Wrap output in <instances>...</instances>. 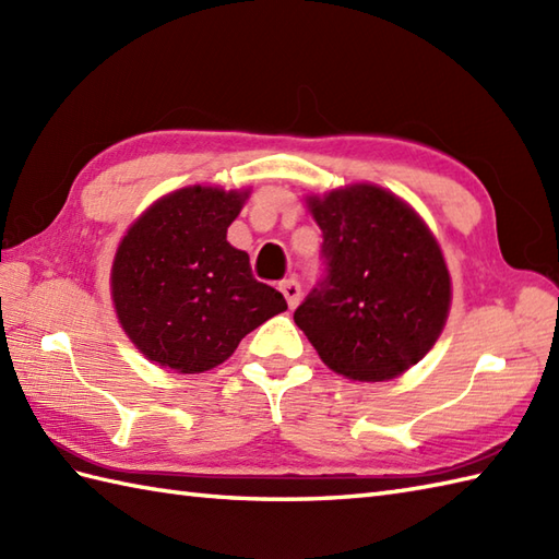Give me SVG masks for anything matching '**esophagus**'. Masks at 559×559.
<instances>
[{
  "label": "esophagus",
  "instance_id": "1",
  "mask_svg": "<svg viewBox=\"0 0 559 559\" xmlns=\"http://www.w3.org/2000/svg\"><path fill=\"white\" fill-rule=\"evenodd\" d=\"M278 290L283 293V298L288 300V307L293 310V307H298V302H300V295H302V290H300V283L295 281V278H288V281H283L281 286H278Z\"/></svg>",
  "mask_w": 559,
  "mask_h": 559
}]
</instances>
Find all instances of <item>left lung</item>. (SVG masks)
Listing matches in <instances>:
<instances>
[{
  "mask_svg": "<svg viewBox=\"0 0 559 559\" xmlns=\"http://www.w3.org/2000/svg\"><path fill=\"white\" fill-rule=\"evenodd\" d=\"M322 228L324 278L293 319L319 358L353 382H386L442 334L451 278L442 249L406 201L377 185L307 197Z\"/></svg>",
  "mask_w": 559,
  "mask_h": 559,
  "instance_id": "obj_1",
  "label": "left lung"
}]
</instances>
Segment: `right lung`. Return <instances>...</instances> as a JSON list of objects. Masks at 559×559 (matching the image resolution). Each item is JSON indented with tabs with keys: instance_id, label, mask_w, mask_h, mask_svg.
<instances>
[{
	"instance_id": "add662e5",
	"label": "right lung",
	"mask_w": 559,
	"mask_h": 559,
	"mask_svg": "<svg viewBox=\"0 0 559 559\" xmlns=\"http://www.w3.org/2000/svg\"><path fill=\"white\" fill-rule=\"evenodd\" d=\"M247 197L201 185L177 189L122 237L110 273L115 312L151 362L180 374L206 372L249 331L288 310L225 237Z\"/></svg>"
}]
</instances>
